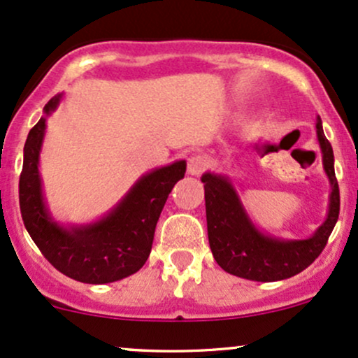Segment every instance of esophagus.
<instances>
[{
	"label": "esophagus",
	"instance_id": "1",
	"mask_svg": "<svg viewBox=\"0 0 358 358\" xmlns=\"http://www.w3.org/2000/svg\"><path fill=\"white\" fill-rule=\"evenodd\" d=\"M205 168H207V159H205L202 155H192L190 158H188V166H187L188 175L192 176L202 175Z\"/></svg>",
	"mask_w": 358,
	"mask_h": 358
}]
</instances>
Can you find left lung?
<instances>
[{
  "label": "left lung",
  "mask_w": 358,
  "mask_h": 358,
  "mask_svg": "<svg viewBox=\"0 0 358 358\" xmlns=\"http://www.w3.org/2000/svg\"><path fill=\"white\" fill-rule=\"evenodd\" d=\"M316 138L322 150L323 170L330 183L327 219L305 239H285L261 231L225 173L205 171V210L208 244L217 264L225 273L249 281H281L306 269L322 254L334 231L340 212V192L335 176V156L323 133L322 119L316 117Z\"/></svg>",
  "instance_id": "left-lung-1"
}]
</instances>
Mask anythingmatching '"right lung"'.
<instances>
[{"mask_svg":"<svg viewBox=\"0 0 358 358\" xmlns=\"http://www.w3.org/2000/svg\"><path fill=\"white\" fill-rule=\"evenodd\" d=\"M57 94L45 104L43 116L31 127L23 148L20 208L28 234L55 269L87 285H106L138 273L153 244L156 222L187 162L170 163L141 175L119 202L87 224H62L52 215L40 173L47 117L59 108Z\"/></svg>","mask_w":358,"mask_h":358,"instance_id":"add662e5","label":"right lung"}]
</instances>
